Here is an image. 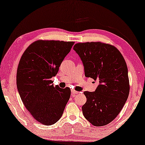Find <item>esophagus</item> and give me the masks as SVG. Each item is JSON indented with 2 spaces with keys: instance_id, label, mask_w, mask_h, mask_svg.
<instances>
[{
  "instance_id": "esophagus-1",
  "label": "esophagus",
  "mask_w": 145,
  "mask_h": 145,
  "mask_svg": "<svg viewBox=\"0 0 145 145\" xmlns=\"http://www.w3.org/2000/svg\"><path fill=\"white\" fill-rule=\"evenodd\" d=\"M78 93H79V92L75 91V90H72V94L73 95V96H74L75 94H78Z\"/></svg>"
}]
</instances>
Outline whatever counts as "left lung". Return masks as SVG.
Here are the masks:
<instances>
[{
    "mask_svg": "<svg viewBox=\"0 0 145 145\" xmlns=\"http://www.w3.org/2000/svg\"><path fill=\"white\" fill-rule=\"evenodd\" d=\"M73 49L83 62L85 77L99 81L94 92H84L83 115L95 126H105L117 116L128 98L126 62L115 47L100 42L79 43Z\"/></svg>",
    "mask_w": 145,
    "mask_h": 145,
    "instance_id": "obj_1",
    "label": "left lung"
}]
</instances>
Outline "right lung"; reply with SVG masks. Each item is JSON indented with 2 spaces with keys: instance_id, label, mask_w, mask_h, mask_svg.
<instances>
[{
  "instance_id": "obj_1",
  "label": "right lung",
  "mask_w": 145,
  "mask_h": 145,
  "mask_svg": "<svg viewBox=\"0 0 145 145\" xmlns=\"http://www.w3.org/2000/svg\"><path fill=\"white\" fill-rule=\"evenodd\" d=\"M73 42L38 40L23 53L17 71V87L34 118L45 126L59 120L70 98V88L54 86L51 78L70 53Z\"/></svg>"
}]
</instances>
